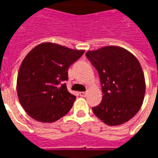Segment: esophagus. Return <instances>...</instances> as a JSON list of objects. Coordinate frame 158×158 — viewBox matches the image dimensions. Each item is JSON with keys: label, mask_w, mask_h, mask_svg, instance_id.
<instances>
[{"label": "esophagus", "mask_w": 158, "mask_h": 158, "mask_svg": "<svg viewBox=\"0 0 158 158\" xmlns=\"http://www.w3.org/2000/svg\"><path fill=\"white\" fill-rule=\"evenodd\" d=\"M79 95H80L81 96H85L86 92L85 91H81V92H79Z\"/></svg>", "instance_id": "1"}]
</instances>
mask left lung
<instances>
[{
    "label": "left lung",
    "instance_id": "1",
    "mask_svg": "<svg viewBox=\"0 0 158 158\" xmlns=\"http://www.w3.org/2000/svg\"><path fill=\"white\" fill-rule=\"evenodd\" d=\"M99 73L102 100L93 113L109 126L128 122L142 106L146 81L138 59L126 49L108 45L85 53Z\"/></svg>",
    "mask_w": 158,
    "mask_h": 158
}]
</instances>
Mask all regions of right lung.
<instances>
[{
  "mask_svg": "<svg viewBox=\"0 0 158 158\" xmlns=\"http://www.w3.org/2000/svg\"><path fill=\"white\" fill-rule=\"evenodd\" d=\"M51 42L36 45L23 60L17 79L20 104L28 115L42 123H53L72 108L76 96L66 84L68 70L83 55Z\"/></svg>",
  "mask_w": 158,
  "mask_h": 158,
  "instance_id": "1",
  "label": "right lung"
}]
</instances>
